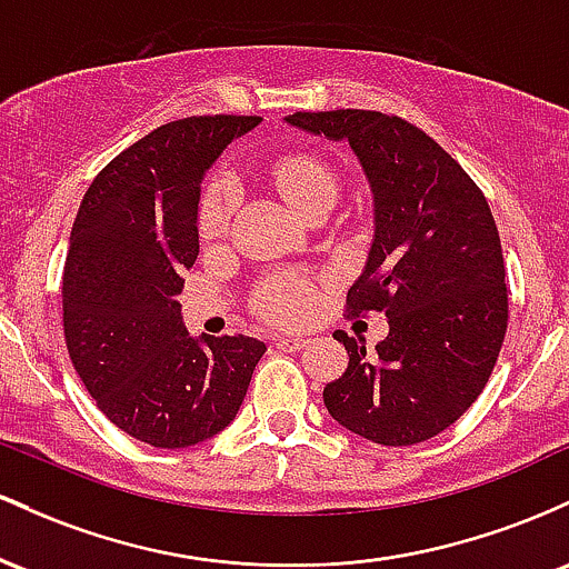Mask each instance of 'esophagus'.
Segmentation results:
<instances>
[{
  "mask_svg": "<svg viewBox=\"0 0 569 569\" xmlns=\"http://www.w3.org/2000/svg\"><path fill=\"white\" fill-rule=\"evenodd\" d=\"M306 343H309V338H303V336H279L277 338V349H282V352H298V349H303Z\"/></svg>",
  "mask_w": 569,
  "mask_h": 569,
  "instance_id": "esophagus-1",
  "label": "esophagus"
}]
</instances>
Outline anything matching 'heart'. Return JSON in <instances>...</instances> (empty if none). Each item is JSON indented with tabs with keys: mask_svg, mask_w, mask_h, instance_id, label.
Segmentation results:
<instances>
[{
	"mask_svg": "<svg viewBox=\"0 0 569 569\" xmlns=\"http://www.w3.org/2000/svg\"><path fill=\"white\" fill-rule=\"evenodd\" d=\"M273 184L301 214H309L317 203L336 201L338 177L328 163L311 152H287L268 166ZM233 184L226 177H214L203 188L199 231L203 239H217L226 233L233 212ZM260 311L277 325H301L317 306L315 287L298 273H277L266 279L258 290Z\"/></svg>",
	"mask_w": 569,
	"mask_h": 569,
	"instance_id": "1",
	"label": "heart"
}]
</instances>
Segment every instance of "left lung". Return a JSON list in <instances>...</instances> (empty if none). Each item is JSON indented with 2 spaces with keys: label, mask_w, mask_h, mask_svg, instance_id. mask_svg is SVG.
Wrapping results in <instances>:
<instances>
[{
  "label": "left lung",
  "mask_w": 569,
  "mask_h": 569,
  "mask_svg": "<svg viewBox=\"0 0 569 569\" xmlns=\"http://www.w3.org/2000/svg\"><path fill=\"white\" fill-rule=\"evenodd\" d=\"M287 123L347 139L376 201L373 247L347 292V317L385 311L389 336L366 355L336 330L349 366L325 387V406L373 443H422L476 403L506 341V263L487 196L436 139L392 112H292Z\"/></svg>",
  "instance_id": "8db88e82"
}]
</instances>
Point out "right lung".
Masks as SVG:
<instances>
[{
  "instance_id": "obj_1",
  "label": "right lung",
  "mask_w": 569,
  "mask_h": 569,
  "mask_svg": "<svg viewBox=\"0 0 569 569\" xmlns=\"http://www.w3.org/2000/svg\"><path fill=\"white\" fill-rule=\"evenodd\" d=\"M258 114H190L158 126L96 174L63 263V341L114 427L184 449L233 422L266 343L190 338L180 296L199 258L203 171Z\"/></svg>"
}]
</instances>
